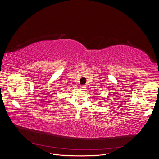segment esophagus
<instances>
[{"label": "esophagus", "instance_id": "1", "mask_svg": "<svg viewBox=\"0 0 159 159\" xmlns=\"http://www.w3.org/2000/svg\"><path fill=\"white\" fill-rule=\"evenodd\" d=\"M85 87L84 85H81L80 88L81 90H84V89H85Z\"/></svg>", "mask_w": 159, "mask_h": 159}]
</instances>
